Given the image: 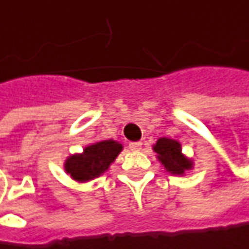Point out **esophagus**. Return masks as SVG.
<instances>
[{
    "mask_svg": "<svg viewBox=\"0 0 249 249\" xmlns=\"http://www.w3.org/2000/svg\"><path fill=\"white\" fill-rule=\"evenodd\" d=\"M129 148L132 151H139L142 148V142H132V143H129Z\"/></svg>",
    "mask_w": 249,
    "mask_h": 249,
    "instance_id": "esophagus-1",
    "label": "esophagus"
}]
</instances>
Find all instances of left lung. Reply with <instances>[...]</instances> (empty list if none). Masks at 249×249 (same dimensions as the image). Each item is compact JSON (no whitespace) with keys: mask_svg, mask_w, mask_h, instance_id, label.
Instances as JSON below:
<instances>
[{"mask_svg":"<svg viewBox=\"0 0 249 249\" xmlns=\"http://www.w3.org/2000/svg\"><path fill=\"white\" fill-rule=\"evenodd\" d=\"M153 151L160 165L173 176H184L187 170L194 169V160L182 154L180 142L169 138H160L153 144Z\"/></svg>","mask_w":249,"mask_h":249,"instance_id":"1","label":"left lung"}]
</instances>
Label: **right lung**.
I'll return each instance as SVG.
<instances>
[{
	"mask_svg": "<svg viewBox=\"0 0 249 249\" xmlns=\"http://www.w3.org/2000/svg\"><path fill=\"white\" fill-rule=\"evenodd\" d=\"M121 151L123 144L113 139L95 142L84 147L83 153L69 155L64 162V170L75 181H91L107 172Z\"/></svg>",
	"mask_w": 249,
	"mask_h": 249,
	"instance_id": "1",
	"label": "right lung"
}]
</instances>
